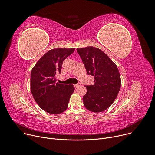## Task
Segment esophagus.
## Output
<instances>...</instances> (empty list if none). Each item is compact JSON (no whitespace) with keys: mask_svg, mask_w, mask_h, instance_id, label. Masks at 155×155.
Instances as JSON below:
<instances>
[{"mask_svg":"<svg viewBox=\"0 0 155 155\" xmlns=\"http://www.w3.org/2000/svg\"><path fill=\"white\" fill-rule=\"evenodd\" d=\"M80 85H81L80 83H78V84H74V86H75V87H79Z\"/></svg>","mask_w":155,"mask_h":155,"instance_id":"obj_1","label":"esophagus"}]
</instances>
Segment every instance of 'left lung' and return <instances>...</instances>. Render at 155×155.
<instances>
[{
	"label": "left lung",
	"instance_id": "1",
	"mask_svg": "<svg viewBox=\"0 0 155 155\" xmlns=\"http://www.w3.org/2000/svg\"><path fill=\"white\" fill-rule=\"evenodd\" d=\"M87 74L94 76V84L85 86L83 96L86 108L95 113L104 111L111 105L121 86L120 72L117 65L104 52L94 47L77 48Z\"/></svg>",
	"mask_w": 155,
	"mask_h": 155
}]
</instances>
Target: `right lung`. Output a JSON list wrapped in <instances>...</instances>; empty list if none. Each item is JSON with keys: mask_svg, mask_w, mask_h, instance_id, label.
Returning a JSON list of instances; mask_svg holds the SVG:
<instances>
[{"mask_svg": "<svg viewBox=\"0 0 155 155\" xmlns=\"http://www.w3.org/2000/svg\"><path fill=\"white\" fill-rule=\"evenodd\" d=\"M75 48H54L44 54L35 64L31 74V91L37 104L44 111L60 114L68 108L73 84L56 83L63 61L72 54Z\"/></svg>", "mask_w": 155, "mask_h": 155, "instance_id": "right-lung-1", "label": "right lung"}]
</instances>
